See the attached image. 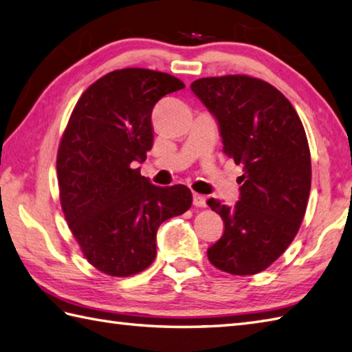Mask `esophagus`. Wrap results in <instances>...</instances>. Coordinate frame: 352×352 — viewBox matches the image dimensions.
Listing matches in <instances>:
<instances>
[{
	"label": "esophagus",
	"instance_id": "obj_1",
	"mask_svg": "<svg viewBox=\"0 0 352 352\" xmlns=\"http://www.w3.org/2000/svg\"><path fill=\"white\" fill-rule=\"evenodd\" d=\"M193 206L206 207L207 206V198L204 195H199V193H193Z\"/></svg>",
	"mask_w": 352,
	"mask_h": 352
}]
</instances>
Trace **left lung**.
<instances>
[{"label":"left lung","mask_w":352,"mask_h":352,"mask_svg":"<svg viewBox=\"0 0 352 352\" xmlns=\"http://www.w3.org/2000/svg\"><path fill=\"white\" fill-rule=\"evenodd\" d=\"M190 89L218 121L223 153L243 164L237 203L207 201L226 226L207 257L223 272L258 274L287 250L307 208L311 160L302 122L286 96L263 80L208 77Z\"/></svg>","instance_id":"left-lung-1"}]
</instances>
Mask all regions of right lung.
Returning <instances> with one entry per match:
<instances>
[{"instance_id":"1","label":"right lung","mask_w":352,"mask_h":352,"mask_svg":"<svg viewBox=\"0 0 352 352\" xmlns=\"http://www.w3.org/2000/svg\"><path fill=\"white\" fill-rule=\"evenodd\" d=\"M183 87L164 72L118 69L89 86L72 110L57 153L60 204L83 256L104 274L146 269L160 223L192 206L184 184L160 188L131 168L153 148L155 102Z\"/></svg>"}]
</instances>
